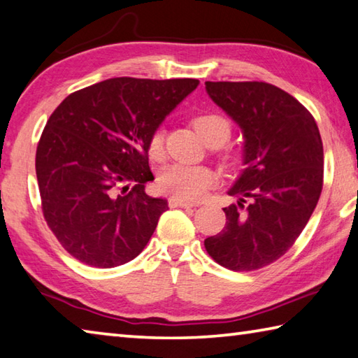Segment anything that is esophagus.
I'll return each instance as SVG.
<instances>
[{
	"label": "esophagus",
	"mask_w": 358,
	"mask_h": 358,
	"mask_svg": "<svg viewBox=\"0 0 358 358\" xmlns=\"http://www.w3.org/2000/svg\"><path fill=\"white\" fill-rule=\"evenodd\" d=\"M168 204L169 208H193V206H195V203L184 201V199H179V198H169Z\"/></svg>",
	"instance_id": "34e87169"
}]
</instances>
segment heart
Wrapping results in <instances>:
<instances>
[{
    "mask_svg": "<svg viewBox=\"0 0 358 358\" xmlns=\"http://www.w3.org/2000/svg\"><path fill=\"white\" fill-rule=\"evenodd\" d=\"M193 125L203 140L217 150H224V143L231 136V122L218 113H201L193 117ZM149 155L160 159L163 154V130L157 129L149 136ZM214 174L206 166H190L182 163H173L162 169L157 179V185L163 193L184 201H196L206 195L212 184Z\"/></svg>",
    "mask_w": 358,
    "mask_h": 358,
    "instance_id": "obj_1",
    "label": "heart"
}]
</instances>
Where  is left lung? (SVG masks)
<instances>
[{
	"mask_svg": "<svg viewBox=\"0 0 358 358\" xmlns=\"http://www.w3.org/2000/svg\"><path fill=\"white\" fill-rule=\"evenodd\" d=\"M214 102L245 136L243 169L228 193L227 224L204 241L212 259L234 272L272 264L308 223L324 184L315 117L291 94L264 81H206Z\"/></svg>",
	"mask_w": 358,
	"mask_h": 358,
	"instance_id": "left-lung-1",
	"label": "left lung"
}]
</instances>
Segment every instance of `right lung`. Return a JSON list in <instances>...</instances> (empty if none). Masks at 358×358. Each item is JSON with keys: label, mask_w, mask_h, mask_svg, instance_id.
<instances>
[{"label": "right lung", "mask_w": 358, "mask_h": 358, "mask_svg": "<svg viewBox=\"0 0 358 358\" xmlns=\"http://www.w3.org/2000/svg\"><path fill=\"white\" fill-rule=\"evenodd\" d=\"M195 78L119 77L75 91L48 117L36 150L42 214L62 248L86 266L136 258L168 209L144 184L149 136Z\"/></svg>", "instance_id": "1"}]
</instances>
